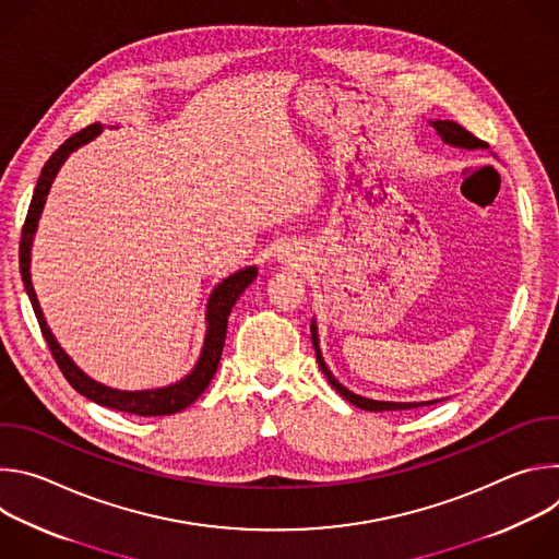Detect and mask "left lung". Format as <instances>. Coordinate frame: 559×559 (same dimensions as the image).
I'll return each instance as SVG.
<instances>
[{
  "mask_svg": "<svg viewBox=\"0 0 559 559\" xmlns=\"http://www.w3.org/2000/svg\"><path fill=\"white\" fill-rule=\"evenodd\" d=\"M433 128L438 130V134L451 143V145H460V147H487V141L477 139L473 132H468L466 128H462L460 123L455 121H433ZM311 341H313V347H316V358H318V365H321L323 373L328 376V380L332 382V386L345 397L347 403L365 409V412H397V409H416V407H423V405H429V403H380V401H369V397H362V395H356L352 391H347L334 376L332 371L325 367L323 358H321V349H318V338H316V328L311 325Z\"/></svg>",
  "mask_w": 559,
  "mask_h": 559,
  "instance_id": "left-lung-1",
  "label": "left lung"
}]
</instances>
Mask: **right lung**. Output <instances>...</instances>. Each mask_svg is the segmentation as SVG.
Returning <instances> with one entry per match:
<instances>
[{"instance_id":"1","label":"right lung","mask_w":559,"mask_h":559,"mask_svg":"<svg viewBox=\"0 0 559 559\" xmlns=\"http://www.w3.org/2000/svg\"><path fill=\"white\" fill-rule=\"evenodd\" d=\"M102 132L99 123H93L84 130L74 132L70 139H66L55 152L52 156L46 162L41 177L35 186L33 192V201L24 221V229H22V241H20V272H22V281L26 285L28 298L33 302L35 316H37V323L39 330L48 343V349L57 362V367L61 369L63 378L70 382V386L74 391H79L82 395L91 397L93 403L102 405V407H110L117 412H126V414H134V416H173L186 407H190L197 397L205 391V386L210 384V380L216 373L218 360H221V352L225 345V332H227V316L234 307V302L238 300L246 292V287L257 278V267H248L231 274L229 278H225L212 294L210 305H207V336H205V345L201 352V358L194 367V371L183 378L181 382L166 386V389H152V391H119V389H110L104 386L99 382H95L93 378H88L82 369H79L68 356L66 352L57 345L55 336L50 334L48 325H46V318L41 313V307L37 302L33 283H31V241H33V234L37 229V221L41 214V207L46 203V194L50 190V183L59 170V166L66 162V156L76 150L79 145L88 143L91 139H95Z\"/></svg>"}]
</instances>
